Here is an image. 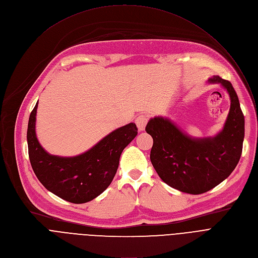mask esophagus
Returning <instances> with one entry per match:
<instances>
[{"label": "esophagus", "mask_w": 258, "mask_h": 258, "mask_svg": "<svg viewBox=\"0 0 258 258\" xmlns=\"http://www.w3.org/2000/svg\"><path fill=\"white\" fill-rule=\"evenodd\" d=\"M147 122H148V115H147V114H140L136 118V124H137V126L140 131L145 130V126H146Z\"/></svg>", "instance_id": "obj_1"}]
</instances>
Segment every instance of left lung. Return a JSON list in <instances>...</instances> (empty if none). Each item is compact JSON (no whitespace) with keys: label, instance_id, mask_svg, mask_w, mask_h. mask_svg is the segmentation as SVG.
Instances as JSON below:
<instances>
[{"label":"left lung","instance_id":"obj_1","mask_svg":"<svg viewBox=\"0 0 258 258\" xmlns=\"http://www.w3.org/2000/svg\"><path fill=\"white\" fill-rule=\"evenodd\" d=\"M208 84L227 90L231 108L224 128L214 137L192 138L170 119L151 118L146 132L153 138L150 159L160 178L180 192L198 195L225 180L237 166L245 134V120L236 91L218 76Z\"/></svg>","mask_w":258,"mask_h":258}]
</instances>
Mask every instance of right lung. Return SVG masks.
Returning <instances> with one entry per match:
<instances>
[{
  "instance_id": "1",
  "label": "right lung",
  "mask_w": 258,
  "mask_h": 258,
  "mask_svg": "<svg viewBox=\"0 0 258 258\" xmlns=\"http://www.w3.org/2000/svg\"><path fill=\"white\" fill-rule=\"evenodd\" d=\"M38 103L30 113L27 127L28 155L31 167L50 192L71 203L89 202L111 183L125 147L138 135L131 122L111 132L88 151L72 157L49 154L35 134Z\"/></svg>"
}]
</instances>
